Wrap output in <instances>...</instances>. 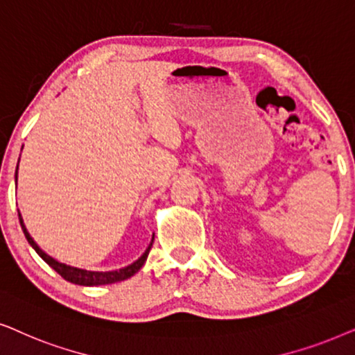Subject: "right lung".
I'll return each mask as SVG.
<instances>
[{
  "label": "right lung",
  "instance_id": "1",
  "mask_svg": "<svg viewBox=\"0 0 355 355\" xmlns=\"http://www.w3.org/2000/svg\"><path fill=\"white\" fill-rule=\"evenodd\" d=\"M17 168H19V162H17V167H16V187H17ZM19 222H21L22 232H24V235H26L27 242H29L31 247L35 250L37 254H39V257L44 259V261L49 264L50 268H53L55 271L58 272L61 277H63V279H66L68 282H73V284H78V286H89V287H91V286H105V284H113V282L125 281V279H128V277L135 276V274L138 272L141 268H143L146 259H148V254H149L150 247H153V242H154V235H153V240H150L149 247L146 248V252L141 254V257L136 259V261L128 264V266L120 268V269H113V271H89V269L71 266V264L61 263V261H58V259H55L53 257H50L49 253H45L44 250H42L39 245L35 243V240L31 237V234L27 232L26 225H24L21 212H19Z\"/></svg>",
  "mask_w": 355,
  "mask_h": 355
}]
</instances>
